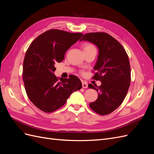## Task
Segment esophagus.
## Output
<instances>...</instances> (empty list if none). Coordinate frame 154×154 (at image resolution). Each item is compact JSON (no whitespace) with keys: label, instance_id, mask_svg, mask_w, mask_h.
Segmentation results:
<instances>
[{"label":"esophagus","instance_id":"esophagus-1","mask_svg":"<svg viewBox=\"0 0 154 154\" xmlns=\"http://www.w3.org/2000/svg\"><path fill=\"white\" fill-rule=\"evenodd\" d=\"M82 87L83 88H86L88 87V84L87 83L85 82H82Z\"/></svg>","mask_w":154,"mask_h":154}]
</instances>
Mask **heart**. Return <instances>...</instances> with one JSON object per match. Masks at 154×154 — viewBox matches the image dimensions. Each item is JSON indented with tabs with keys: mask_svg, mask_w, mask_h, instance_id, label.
I'll return each instance as SVG.
<instances>
[{
	"mask_svg": "<svg viewBox=\"0 0 154 154\" xmlns=\"http://www.w3.org/2000/svg\"><path fill=\"white\" fill-rule=\"evenodd\" d=\"M83 49H84V50L95 48L94 46L92 44H90V43L84 44H83ZM83 72H82V74H83Z\"/></svg>",
	"mask_w": 154,
	"mask_h": 154,
	"instance_id": "heart-1",
	"label": "heart"
}]
</instances>
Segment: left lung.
Instances as JSON below:
<instances>
[{"mask_svg":"<svg viewBox=\"0 0 154 154\" xmlns=\"http://www.w3.org/2000/svg\"><path fill=\"white\" fill-rule=\"evenodd\" d=\"M82 40L94 44L99 49L94 67L96 72L92 78L100 81L101 85H88L99 92L97 99L89 106L100 115L109 114L123 103L130 85L131 72L128 54L122 45L106 32H89L83 35L80 41Z\"/></svg>","mask_w":154,"mask_h":154,"instance_id":"1","label":"left lung"}]
</instances>
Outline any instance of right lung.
Masks as SVG:
<instances>
[{
    "label": "right lung",
    "instance_id": "add662e5",
    "mask_svg": "<svg viewBox=\"0 0 154 154\" xmlns=\"http://www.w3.org/2000/svg\"><path fill=\"white\" fill-rule=\"evenodd\" d=\"M82 36L80 32L50 29L36 37L27 49L23 62V81L27 97L42 111L57 110L73 92L82 88L77 76L59 80L53 72L55 63L63 61L68 49Z\"/></svg>",
    "mask_w": 154,
    "mask_h": 154
}]
</instances>
